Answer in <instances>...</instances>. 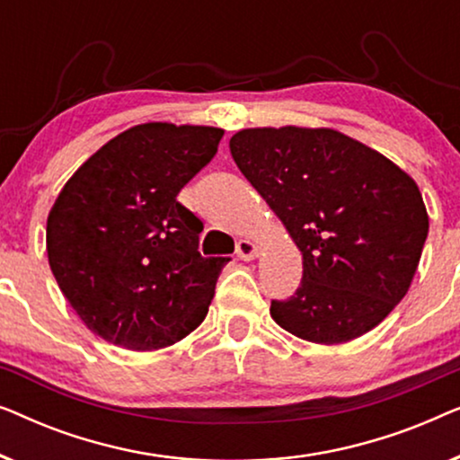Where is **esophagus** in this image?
<instances>
[{"mask_svg": "<svg viewBox=\"0 0 460 460\" xmlns=\"http://www.w3.org/2000/svg\"><path fill=\"white\" fill-rule=\"evenodd\" d=\"M260 253V249H257V244L253 241H249V238H241V241L236 243V257L243 261H251L253 257H257Z\"/></svg>", "mask_w": 460, "mask_h": 460, "instance_id": "esophagus-1", "label": "esophagus"}]
</instances>
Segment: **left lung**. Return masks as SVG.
<instances>
[{
    "label": "left lung",
    "instance_id": "8db88e82",
    "mask_svg": "<svg viewBox=\"0 0 460 460\" xmlns=\"http://www.w3.org/2000/svg\"><path fill=\"white\" fill-rule=\"evenodd\" d=\"M230 153L304 255L297 291L272 299L276 323L324 345L375 329L406 295L429 232L411 175L335 129H243Z\"/></svg>",
    "mask_w": 460,
    "mask_h": 460
}]
</instances>
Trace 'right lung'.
Wrapping results in <instances>:
<instances>
[{
	"instance_id": "add662e5",
	"label": "right lung",
	"mask_w": 460,
	"mask_h": 460,
	"mask_svg": "<svg viewBox=\"0 0 460 460\" xmlns=\"http://www.w3.org/2000/svg\"><path fill=\"white\" fill-rule=\"evenodd\" d=\"M224 129L136 125L92 155L48 217V260L85 326L128 349H159L203 323L230 257H203V222L178 194Z\"/></svg>"
}]
</instances>
